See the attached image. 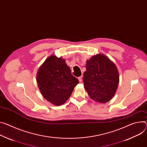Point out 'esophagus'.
<instances>
[{
  "mask_svg": "<svg viewBox=\"0 0 147 147\" xmlns=\"http://www.w3.org/2000/svg\"><path fill=\"white\" fill-rule=\"evenodd\" d=\"M78 80L79 82H82V77H78Z\"/></svg>",
  "mask_w": 147,
  "mask_h": 147,
  "instance_id": "1",
  "label": "esophagus"
}]
</instances>
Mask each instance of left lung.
Returning <instances> with one entry per match:
<instances>
[{
    "mask_svg": "<svg viewBox=\"0 0 147 147\" xmlns=\"http://www.w3.org/2000/svg\"><path fill=\"white\" fill-rule=\"evenodd\" d=\"M84 73V88L96 102L105 103L114 96L119 83V73L115 63L103 54L86 61Z\"/></svg>",
    "mask_w": 147,
    "mask_h": 147,
    "instance_id": "obj_1",
    "label": "left lung"
}]
</instances>
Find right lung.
<instances>
[{"mask_svg": "<svg viewBox=\"0 0 147 147\" xmlns=\"http://www.w3.org/2000/svg\"><path fill=\"white\" fill-rule=\"evenodd\" d=\"M36 82L43 97L55 105L65 103L79 83L65 60L55 55L49 56L40 67Z\"/></svg>", "mask_w": 147, "mask_h": 147, "instance_id": "right-lung-1", "label": "right lung"}]
</instances>
